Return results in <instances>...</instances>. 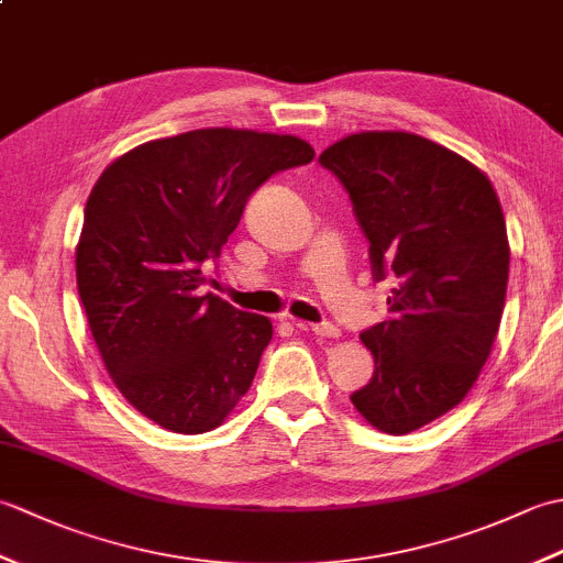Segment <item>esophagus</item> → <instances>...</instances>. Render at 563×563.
<instances>
[{"instance_id": "esophagus-1", "label": "esophagus", "mask_w": 563, "mask_h": 563, "mask_svg": "<svg viewBox=\"0 0 563 563\" xmlns=\"http://www.w3.org/2000/svg\"><path fill=\"white\" fill-rule=\"evenodd\" d=\"M297 327L314 331L317 336H324V339H336L339 333H341V331H339V327H333L331 321H321V324H300V321H297Z\"/></svg>"}]
</instances>
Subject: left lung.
<instances>
[{"label": "left lung", "mask_w": 563, "mask_h": 563, "mask_svg": "<svg viewBox=\"0 0 563 563\" xmlns=\"http://www.w3.org/2000/svg\"><path fill=\"white\" fill-rule=\"evenodd\" d=\"M319 164L349 190L375 283L394 280L391 317L361 333L375 373L351 401L406 435L454 409L488 361L508 288L504 210L484 172L413 133L349 135Z\"/></svg>", "instance_id": "obj_1"}]
</instances>
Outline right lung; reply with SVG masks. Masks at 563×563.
Returning <instances> with one entry per match:
<instances>
[{"mask_svg": "<svg viewBox=\"0 0 563 563\" xmlns=\"http://www.w3.org/2000/svg\"><path fill=\"white\" fill-rule=\"evenodd\" d=\"M312 159L300 137L206 128L130 150L91 188L77 288L113 385L150 421L208 433L249 391L273 324L202 295L200 268L261 184Z\"/></svg>", "mask_w": 563, "mask_h": 563, "instance_id": "1", "label": "right lung"}]
</instances>
